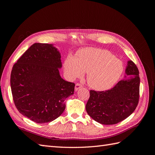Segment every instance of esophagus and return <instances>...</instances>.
Instances as JSON below:
<instances>
[{
	"label": "esophagus",
	"mask_w": 155,
	"mask_h": 155,
	"mask_svg": "<svg viewBox=\"0 0 155 155\" xmlns=\"http://www.w3.org/2000/svg\"><path fill=\"white\" fill-rule=\"evenodd\" d=\"M83 87V85L80 83H76V86H75V91H78L79 89H80L81 88Z\"/></svg>",
	"instance_id": "esophagus-1"
}]
</instances>
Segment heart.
Instances as JSON below:
<instances>
[{"instance_id":"heart-1","label":"heart","mask_w":155,"mask_h":155,"mask_svg":"<svg viewBox=\"0 0 155 155\" xmlns=\"http://www.w3.org/2000/svg\"><path fill=\"white\" fill-rule=\"evenodd\" d=\"M63 68L70 79L81 77L87 72L88 85L102 91L109 90L118 81L124 71V64L109 51L87 48L79 51L76 58L68 55Z\"/></svg>"}]
</instances>
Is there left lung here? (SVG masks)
Segmentation results:
<instances>
[{"mask_svg": "<svg viewBox=\"0 0 155 155\" xmlns=\"http://www.w3.org/2000/svg\"><path fill=\"white\" fill-rule=\"evenodd\" d=\"M125 73L133 76L120 81L110 90L90 91L86 110L97 122L104 125L116 124L129 117L137 108L140 81L138 69L132 61H128Z\"/></svg>", "mask_w": 155, "mask_h": 155, "instance_id": "1", "label": "left lung"}]
</instances>
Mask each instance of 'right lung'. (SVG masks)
<instances>
[{
	"label": "right lung",
	"instance_id": "add662e5",
	"mask_svg": "<svg viewBox=\"0 0 155 155\" xmlns=\"http://www.w3.org/2000/svg\"><path fill=\"white\" fill-rule=\"evenodd\" d=\"M61 54L52 45L34 43L12 68L10 84L18 112L36 123L58 118L65 109L64 100L72 95L75 84L60 76Z\"/></svg>",
	"mask_w": 155,
	"mask_h": 155
}]
</instances>
